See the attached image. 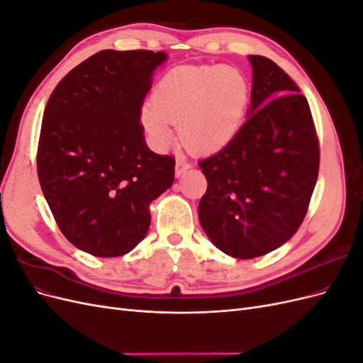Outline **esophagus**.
Returning a JSON list of instances; mask_svg holds the SVG:
<instances>
[{
    "label": "esophagus",
    "mask_w": 363,
    "mask_h": 363,
    "mask_svg": "<svg viewBox=\"0 0 363 363\" xmlns=\"http://www.w3.org/2000/svg\"><path fill=\"white\" fill-rule=\"evenodd\" d=\"M191 168V163L186 159H177L175 162V177H182V175Z\"/></svg>",
    "instance_id": "obj_1"
}]
</instances>
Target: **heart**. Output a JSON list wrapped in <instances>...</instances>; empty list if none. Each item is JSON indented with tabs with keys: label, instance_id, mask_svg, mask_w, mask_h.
Returning <instances> with one entry per match:
<instances>
[{
	"label": "heart",
	"instance_id": "1",
	"mask_svg": "<svg viewBox=\"0 0 363 363\" xmlns=\"http://www.w3.org/2000/svg\"><path fill=\"white\" fill-rule=\"evenodd\" d=\"M250 84L233 68L218 65H184L171 69L142 107V125L151 147L167 151L180 125L183 144L195 152L228 145L244 124Z\"/></svg>",
	"mask_w": 363,
	"mask_h": 363
}]
</instances>
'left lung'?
<instances>
[{
  "label": "left lung",
  "mask_w": 363,
  "mask_h": 363,
  "mask_svg": "<svg viewBox=\"0 0 363 363\" xmlns=\"http://www.w3.org/2000/svg\"><path fill=\"white\" fill-rule=\"evenodd\" d=\"M251 106L236 138L199 162L207 191L199 218L212 244L236 259L281 247L307 212L320 169L309 103L276 63L248 56Z\"/></svg>",
  "instance_id": "8db88e82"
}]
</instances>
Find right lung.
Instances as JSON below:
<instances>
[{"mask_svg":"<svg viewBox=\"0 0 363 363\" xmlns=\"http://www.w3.org/2000/svg\"><path fill=\"white\" fill-rule=\"evenodd\" d=\"M163 51L103 50L63 77L43 112L38 175L69 242L124 256L145 238L150 203L169 189L175 160L152 152L140 107Z\"/></svg>","mask_w":363,"mask_h":363,"instance_id":"right-lung-1","label":"right lung"}]
</instances>
